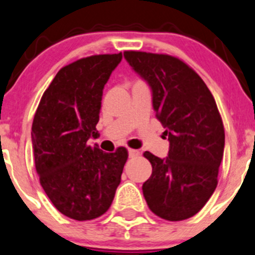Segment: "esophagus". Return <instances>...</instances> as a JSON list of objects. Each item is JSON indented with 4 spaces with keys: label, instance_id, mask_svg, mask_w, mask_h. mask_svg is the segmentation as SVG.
Instances as JSON below:
<instances>
[{
    "label": "esophagus",
    "instance_id": "obj_1",
    "mask_svg": "<svg viewBox=\"0 0 255 255\" xmlns=\"http://www.w3.org/2000/svg\"><path fill=\"white\" fill-rule=\"evenodd\" d=\"M128 153H129V157H132V158H134V157L139 156V151L138 149H128Z\"/></svg>",
    "mask_w": 255,
    "mask_h": 255
}]
</instances>
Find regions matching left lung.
Returning <instances> with one entry per match:
<instances>
[{"instance_id":"left-lung-1","label":"left lung","mask_w":255,"mask_h":255,"mask_svg":"<svg viewBox=\"0 0 255 255\" xmlns=\"http://www.w3.org/2000/svg\"><path fill=\"white\" fill-rule=\"evenodd\" d=\"M152 89L156 118L166 128V158L146 151L152 175L142 186L149 210L168 221L189 219L215 191L225 132L213 94L185 61L167 54L125 51Z\"/></svg>"}]
</instances>
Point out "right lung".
<instances>
[{"instance_id":"1","label":"right lung","mask_w":255,"mask_h":255,"mask_svg":"<svg viewBox=\"0 0 255 255\" xmlns=\"http://www.w3.org/2000/svg\"><path fill=\"white\" fill-rule=\"evenodd\" d=\"M121 60L122 52L103 54L61 68L35 113L31 139L40 184L54 206L74 220L108 210L127 162L126 147L107 153L88 142L99 135L103 88Z\"/></svg>"}]
</instances>
